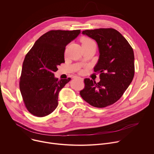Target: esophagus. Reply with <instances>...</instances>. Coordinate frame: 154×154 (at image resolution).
<instances>
[{"label":"esophagus","mask_w":154,"mask_h":154,"mask_svg":"<svg viewBox=\"0 0 154 154\" xmlns=\"http://www.w3.org/2000/svg\"><path fill=\"white\" fill-rule=\"evenodd\" d=\"M73 78H74L75 79H76V78H79V79H81V80H83V78H81V77H79V76H73Z\"/></svg>","instance_id":"1"}]
</instances>
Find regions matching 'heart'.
Listing matches in <instances>:
<instances>
[{
    "label": "heart",
    "instance_id": "heart-1",
    "mask_svg": "<svg viewBox=\"0 0 154 154\" xmlns=\"http://www.w3.org/2000/svg\"><path fill=\"white\" fill-rule=\"evenodd\" d=\"M81 43H82V46H84V45H88L90 44H94L95 42L89 38L83 37L81 39Z\"/></svg>",
    "mask_w": 154,
    "mask_h": 154
}]
</instances>
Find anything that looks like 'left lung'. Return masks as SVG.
Segmentation results:
<instances>
[{
	"instance_id": "left-lung-1",
	"label": "left lung",
	"mask_w": 154,
	"mask_h": 154,
	"mask_svg": "<svg viewBox=\"0 0 154 154\" xmlns=\"http://www.w3.org/2000/svg\"><path fill=\"white\" fill-rule=\"evenodd\" d=\"M82 34L98 44L100 57L94 71L100 73V81L96 82L85 78V87L79 94L90 105L105 107L119 100L133 80V48L125 38L113 28L87 29Z\"/></svg>"
}]
</instances>
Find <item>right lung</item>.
Here are the masks:
<instances>
[{"label": "right lung", "mask_w": 154, "mask_h": 154, "mask_svg": "<svg viewBox=\"0 0 154 154\" xmlns=\"http://www.w3.org/2000/svg\"><path fill=\"white\" fill-rule=\"evenodd\" d=\"M81 29L51 30L41 36L26 54L19 88L28 111L38 117L52 113L58 104L60 90L70 78L58 80L54 73L64 63L66 45L75 39Z\"/></svg>", "instance_id": "right-lung-1"}]
</instances>
